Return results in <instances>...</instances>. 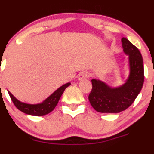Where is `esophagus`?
Returning <instances> with one entry per match:
<instances>
[{
    "mask_svg": "<svg viewBox=\"0 0 154 154\" xmlns=\"http://www.w3.org/2000/svg\"><path fill=\"white\" fill-rule=\"evenodd\" d=\"M90 77V74L89 72L88 71H82L79 74L78 76V80H84V79H87Z\"/></svg>",
    "mask_w": 154,
    "mask_h": 154,
    "instance_id": "34e87169",
    "label": "esophagus"
}]
</instances>
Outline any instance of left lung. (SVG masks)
Returning a JSON list of instances; mask_svg holds the SVG:
<instances>
[{
    "instance_id": "left-lung-1",
    "label": "left lung",
    "mask_w": 154,
    "mask_h": 154,
    "mask_svg": "<svg viewBox=\"0 0 154 154\" xmlns=\"http://www.w3.org/2000/svg\"><path fill=\"white\" fill-rule=\"evenodd\" d=\"M123 51L128 56L130 74L125 83L111 87L100 80L92 79V89L88 95L91 106L98 112L119 113L134 102L144 83V66L142 54L127 38H122Z\"/></svg>"
}]
</instances>
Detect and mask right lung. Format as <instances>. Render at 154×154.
<instances>
[{"label": "right lung", "instance_id": "1", "mask_svg": "<svg viewBox=\"0 0 154 154\" xmlns=\"http://www.w3.org/2000/svg\"><path fill=\"white\" fill-rule=\"evenodd\" d=\"M70 85H71V83H67L66 84L63 85L60 88H57L53 94H51L44 101L40 103H36V104H29V103H24V102L20 101V100H18V99L14 97L13 94L10 91H8V93L15 106L20 111L23 112L25 114L30 115V116H41L47 115L54 109V108L58 103L62 94L64 92L65 89L68 86H69Z\"/></svg>", "mask_w": 154, "mask_h": 154}]
</instances>
